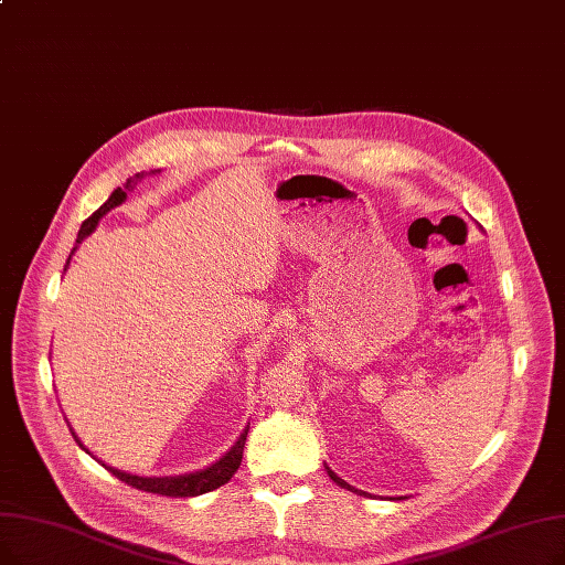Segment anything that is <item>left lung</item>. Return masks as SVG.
I'll return each mask as SVG.
<instances>
[{
  "mask_svg": "<svg viewBox=\"0 0 565 565\" xmlns=\"http://www.w3.org/2000/svg\"><path fill=\"white\" fill-rule=\"evenodd\" d=\"M326 469H328V476H330V480H334L339 487H343V489H349V492H353V494H360V497H366V492H362V489H355V487H351L347 480H341L332 469H330V466L326 463Z\"/></svg>",
  "mask_w": 565,
  "mask_h": 565,
  "instance_id": "1",
  "label": "left lung"
}]
</instances>
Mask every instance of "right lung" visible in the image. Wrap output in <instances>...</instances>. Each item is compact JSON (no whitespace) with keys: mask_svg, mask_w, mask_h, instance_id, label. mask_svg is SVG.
I'll use <instances>...</instances> for the list:
<instances>
[{"mask_svg":"<svg viewBox=\"0 0 565 565\" xmlns=\"http://www.w3.org/2000/svg\"><path fill=\"white\" fill-rule=\"evenodd\" d=\"M140 178H142V173H136L134 180H127L125 189L117 186V189L110 193V199H108L99 210H96L92 216L85 218L81 231H78V239H76L78 244H81L96 226H99L102 216H104L106 212H110L113 207H117V205H121V203L127 201V191H131V186H134ZM68 260H71V256H68ZM68 260H66V265H68ZM247 431H249V425L244 427V431H242L239 438L235 440V446H233L222 459L214 461L212 466H207V469H203V471H195V473L170 476V478H140V476H131V473H125V471H117V469H113V466H108V463H104V466H106V469H108L117 480L127 482V484H131V487H136V489H142V492L161 494V497H173V499L201 497V494H205V492H212V489H216V487L226 484V482L235 476V471L239 469V461H242L244 440H247ZM71 434H73V438H76V444H78L85 452H89V450L81 444V438L76 436V431L71 429Z\"/></svg>","mask_w":565,"mask_h":565,"instance_id":"1","label":"right lung"}]
</instances>
